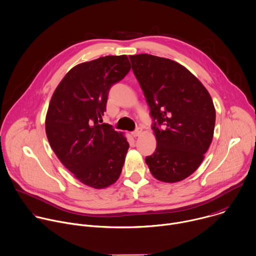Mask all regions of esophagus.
<instances>
[{
  "mask_svg": "<svg viewBox=\"0 0 256 256\" xmlns=\"http://www.w3.org/2000/svg\"><path fill=\"white\" fill-rule=\"evenodd\" d=\"M142 128H136L132 132V134L134 136H138L142 134Z\"/></svg>",
  "mask_w": 256,
  "mask_h": 256,
  "instance_id": "esophagus-1",
  "label": "esophagus"
}]
</instances>
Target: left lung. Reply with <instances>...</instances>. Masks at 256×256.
Returning a JSON list of instances; mask_svg holds the SVG:
<instances>
[{
	"mask_svg": "<svg viewBox=\"0 0 256 256\" xmlns=\"http://www.w3.org/2000/svg\"><path fill=\"white\" fill-rule=\"evenodd\" d=\"M130 60L156 138L146 162L156 179L182 181L198 168L211 144L216 118L212 98L188 69L171 59L138 54Z\"/></svg>",
	"mask_w": 256,
	"mask_h": 256,
	"instance_id": "8db88e82",
	"label": "left lung"
}]
</instances>
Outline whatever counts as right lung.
<instances>
[{"instance_id": "right-lung-1", "label": "right lung", "mask_w": 256, "mask_h": 256, "mask_svg": "<svg viewBox=\"0 0 256 256\" xmlns=\"http://www.w3.org/2000/svg\"><path fill=\"white\" fill-rule=\"evenodd\" d=\"M130 70L126 55L106 56L74 66L49 104L45 128L55 154L83 184L102 189L120 177L130 148L102 122L108 92Z\"/></svg>"}]
</instances>
